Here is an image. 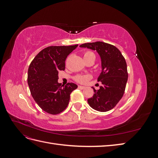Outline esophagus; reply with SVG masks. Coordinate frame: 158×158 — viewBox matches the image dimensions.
Listing matches in <instances>:
<instances>
[{"label": "esophagus", "mask_w": 158, "mask_h": 158, "mask_svg": "<svg viewBox=\"0 0 158 158\" xmlns=\"http://www.w3.org/2000/svg\"><path fill=\"white\" fill-rule=\"evenodd\" d=\"M78 88L80 89H85V86H83V85H78Z\"/></svg>", "instance_id": "34e87169"}]
</instances>
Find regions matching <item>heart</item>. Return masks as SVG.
<instances>
[{"instance_id":"heart-1","label":"heart","mask_w":158,"mask_h":158,"mask_svg":"<svg viewBox=\"0 0 158 158\" xmlns=\"http://www.w3.org/2000/svg\"><path fill=\"white\" fill-rule=\"evenodd\" d=\"M94 55V53L88 51V52H85L84 56H89V55ZM89 78H90L89 76H78L76 78V81H78V82H79L85 83V82H86Z\"/></svg>"}]
</instances>
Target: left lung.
I'll use <instances>...</instances> for the list:
<instances>
[{"mask_svg":"<svg viewBox=\"0 0 158 158\" xmlns=\"http://www.w3.org/2000/svg\"><path fill=\"white\" fill-rule=\"evenodd\" d=\"M80 47L96 51L102 62V72L98 81L102 85L94 89L93 97L88 99L89 106L100 112H106L115 107L125 92L128 80L126 60L116 47L102 41L87 43Z\"/></svg>","mask_w":158,"mask_h":158,"instance_id":"8db88e82","label":"left lung"}]
</instances>
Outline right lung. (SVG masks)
Masks as SVG:
<instances>
[{"instance_id":"add662e5","label":"right lung","mask_w":158,"mask_h":158,"mask_svg":"<svg viewBox=\"0 0 158 158\" xmlns=\"http://www.w3.org/2000/svg\"><path fill=\"white\" fill-rule=\"evenodd\" d=\"M78 45L50 46L38 53L29 66L27 84L35 102L44 111L56 114L67 107L70 95L78 88L74 83L65 86L58 82L59 71L65 69L66 57Z\"/></svg>"}]
</instances>
